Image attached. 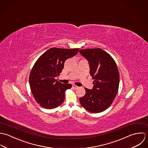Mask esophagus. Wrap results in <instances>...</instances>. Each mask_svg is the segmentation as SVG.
I'll return each mask as SVG.
<instances>
[{
	"label": "esophagus",
	"mask_w": 148,
	"mask_h": 148,
	"mask_svg": "<svg viewBox=\"0 0 148 148\" xmlns=\"http://www.w3.org/2000/svg\"><path fill=\"white\" fill-rule=\"evenodd\" d=\"M73 88L74 89H78L79 87L77 86H76V85H73Z\"/></svg>",
	"instance_id": "34e87169"
}]
</instances>
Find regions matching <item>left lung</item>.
<instances>
[{"label":"left lung","instance_id":"1","mask_svg":"<svg viewBox=\"0 0 148 148\" xmlns=\"http://www.w3.org/2000/svg\"><path fill=\"white\" fill-rule=\"evenodd\" d=\"M79 53L89 61L90 74L94 79L92 90L85 88V95L79 98L81 105L92 113L107 109L118 92L119 74L112 56L101 49L80 50Z\"/></svg>","mask_w":148,"mask_h":148}]
</instances>
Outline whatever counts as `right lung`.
<instances>
[{
  "label": "right lung",
  "mask_w": 148,
  "mask_h": 148,
  "mask_svg": "<svg viewBox=\"0 0 148 148\" xmlns=\"http://www.w3.org/2000/svg\"><path fill=\"white\" fill-rule=\"evenodd\" d=\"M79 50L53 47L35 63L29 77L30 89L35 101L42 108H56L64 101L66 90L72 85L58 82L55 78L62 72L66 60L75 56Z\"/></svg>",
  "instance_id": "1"
}]
</instances>
